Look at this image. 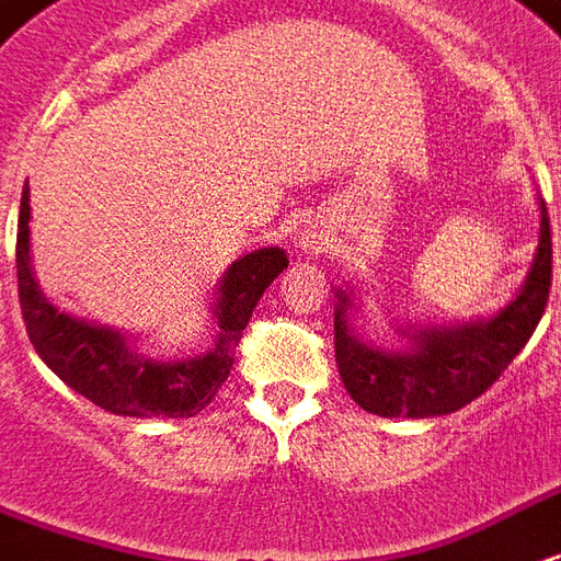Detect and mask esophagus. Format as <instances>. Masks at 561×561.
Returning a JSON list of instances; mask_svg holds the SVG:
<instances>
[{"instance_id": "1", "label": "esophagus", "mask_w": 561, "mask_h": 561, "mask_svg": "<svg viewBox=\"0 0 561 561\" xmlns=\"http://www.w3.org/2000/svg\"><path fill=\"white\" fill-rule=\"evenodd\" d=\"M294 243L300 249H306V252H318V249H321V240H318V234L309 231V228H300V231L294 234Z\"/></svg>"}]
</instances>
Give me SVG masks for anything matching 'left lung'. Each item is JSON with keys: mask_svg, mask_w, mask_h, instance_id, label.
<instances>
[{"mask_svg": "<svg viewBox=\"0 0 561 561\" xmlns=\"http://www.w3.org/2000/svg\"><path fill=\"white\" fill-rule=\"evenodd\" d=\"M538 249L524 285L512 302L491 318L413 327L401 323V347H377L351 330V288H335V363L356 404L386 419L446 416L467 408L493 386L545 314L553 279V240L545 198Z\"/></svg>", "mask_w": 561, "mask_h": 561, "instance_id": "left-lung-1", "label": "left lung"}]
</instances>
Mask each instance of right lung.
<instances>
[{"label":"right lung","instance_id":"1","mask_svg":"<svg viewBox=\"0 0 561 561\" xmlns=\"http://www.w3.org/2000/svg\"><path fill=\"white\" fill-rule=\"evenodd\" d=\"M28 219V186H23L16 219V285L28 339L37 356L73 392L115 416L186 419L205 410L234 365V347L247 330L255 302L267 291L270 282L288 267V255L279 247L255 249L231 261L217 282L210 306V318L217 327L210 351L181 359H153L136 351L130 333L59 312L47 300L32 267Z\"/></svg>","mask_w":561,"mask_h":561}]
</instances>
